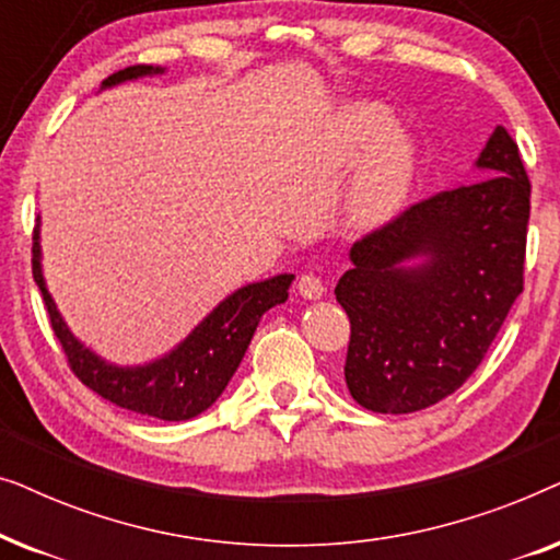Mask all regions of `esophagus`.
Listing matches in <instances>:
<instances>
[{
	"label": "esophagus",
	"instance_id": "obj_1",
	"mask_svg": "<svg viewBox=\"0 0 560 560\" xmlns=\"http://www.w3.org/2000/svg\"><path fill=\"white\" fill-rule=\"evenodd\" d=\"M298 293H301L303 298H308V301H316V298L324 295V280H320L318 272L313 270H305L298 275V282H295Z\"/></svg>",
	"mask_w": 560,
	"mask_h": 560
}]
</instances>
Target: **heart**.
<instances>
[{
  "mask_svg": "<svg viewBox=\"0 0 560 560\" xmlns=\"http://www.w3.org/2000/svg\"><path fill=\"white\" fill-rule=\"evenodd\" d=\"M389 127V114L380 106H351L341 117L339 137L334 144V158L339 165H354L362 152L374 142L364 158L349 196V217L357 226L372 229L385 224L400 209L416 175V150L412 142Z\"/></svg>",
  "mask_w": 560,
  "mask_h": 560,
  "instance_id": "obj_1",
  "label": "heart"
}]
</instances>
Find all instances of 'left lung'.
Wrapping results in <instances>:
<instances>
[{"instance_id": "obj_1", "label": "left lung", "mask_w": 560, "mask_h": 560, "mask_svg": "<svg viewBox=\"0 0 560 560\" xmlns=\"http://www.w3.org/2000/svg\"><path fill=\"white\" fill-rule=\"evenodd\" d=\"M477 167L487 178L412 203L351 247L336 285L351 336L343 377L372 412H416L456 393L523 293L530 178L497 127ZM423 254L418 268L405 258Z\"/></svg>"}]
</instances>
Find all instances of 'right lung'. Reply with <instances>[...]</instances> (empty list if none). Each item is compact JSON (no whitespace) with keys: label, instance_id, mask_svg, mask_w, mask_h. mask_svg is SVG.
<instances>
[{"label":"right lung","instance_id":"obj_1","mask_svg":"<svg viewBox=\"0 0 560 560\" xmlns=\"http://www.w3.org/2000/svg\"><path fill=\"white\" fill-rule=\"evenodd\" d=\"M163 68L129 66L104 79V86L137 79V75L160 73ZM33 278L43 293L52 334L63 347L68 366L89 389L102 395L119 408L160 420H188L211 408L232 380L247 351L255 328L265 311L288 301L293 275H278L265 282L236 290L229 295L178 349L144 366H114L89 351L68 331L56 303L45 288L40 272V244L37 229L33 234Z\"/></svg>","mask_w":560,"mask_h":560}]
</instances>
